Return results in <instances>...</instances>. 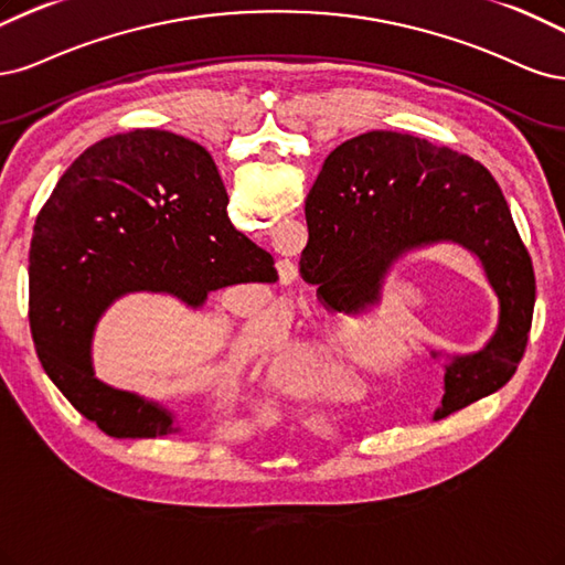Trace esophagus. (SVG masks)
Here are the masks:
<instances>
[{
  "instance_id": "34e87169",
  "label": "esophagus",
  "mask_w": 565,
  "mask_h": 565,
  "mask_svg": "<svg viewBox=\"0 0 565 565\" xmlns=\"http://www.w3.org/2000/svg\"><path fill=\"white\" fill-rule=\"evenodd\" d=\"M279 275H281V279H284V281L296 279V267H294V263H286V265H281V267H279Z\"/></svg>"
}]
</instances>
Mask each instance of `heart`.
<instances>
[{"mask_svg": "<svg viewBox=\"0 0 565 565\" xmlns=\"http://www.w3.org/2000/svg\"><path fill=\"white\" fill-rule=\"evenodd\" d=\"M275 338V326L263 315L246 317L234 333L244 350H263ZM348 323L281 340L269 354L271 390L290 398H340L348 394Z\"/></svg>", "mask_w": 565, "mask_h": 565, "instance_id": "b5f03b06", "label": "heart"}]
</instances>
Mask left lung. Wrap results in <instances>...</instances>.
<instances>
[{"label":"left lung","mask_w":565,"mask_h":565,"mask_svg":"<svg viewBox=\"0 0 565 565\" xmlns=\"http://www.w3.org/2000/svg\"><path fill=\"white\" fill-rule=\"evenodd\" d=\"M305 217L300 275L338 312H371L392 267L413 250H467L498 298V326L479 352L429 350L444 359L434 420L507 385L527 344L535 275L504 196L479 161L408 134H361L326 157Z\"/></svg>","instance_id":"8db88e82"}]
</instances>
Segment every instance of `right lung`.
Masks as SVG:
<instances>
[{
	"label": "right lung",
	"mask_w": 565,
	"mask_h": 565,
	"mask_svg": "<svg viewBox=\"0 0 565 565\" xmlns=\"http://www.w3.org/2000/svg\"><path fill=\"white\" fill-rule=\"evenodd\" d=\"M211 154L183 136L136 129L75 159L30 244V331L46 375L115 439L180 431L173 411L96 377L94 335L119 298L167 294L202 309L211 290L277 281L275 258L234 230Z\"/></svg>",
	"instance_id": "add662e5"
}]
</instances>
